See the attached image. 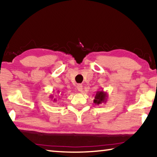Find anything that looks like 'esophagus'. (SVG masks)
Listing matches in <instances>:
<instances>
[{
    "mask_svg": "<svg viewBox=\"0 0 157 157\" xmlns=\"http://www.w3.org/2000/svg\"><path fill=\"white\" fill-rule=\"evenodd\" d=\"M77 89H78V91H79V92L82 91V84H78V86H77Z\"/></svg>",
    "mask_w": 157,
    "mask_h": 157,
    "instance_id": "34e87169",
    "label": "esophagus"
}]
</instances>
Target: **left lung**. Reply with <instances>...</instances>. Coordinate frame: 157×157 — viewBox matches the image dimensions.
Instances as JSON below:
<instances>
[{
    "mask_svg": "<svg viewBox=\"0 0 157 157\" xmlns=\"http://www.w3.org/2000/svg\"><path fill=\"white\" fill-rule=\"evenodd\" d=\"M107 98L108 95L107 92H105L103 90H102V91H98L95 95L94 103L97 105H101L102 103H106L107 101Z\"/></svg>",
    "mask_w": 157,
    "mask_h": 157,
    "instance_id": "obj_1",
    "label": "left lung"
}]
</instances>
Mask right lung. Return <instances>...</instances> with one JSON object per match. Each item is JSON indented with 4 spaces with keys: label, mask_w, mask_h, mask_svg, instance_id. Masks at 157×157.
<instances>
[{
    "label": "right lung",
    "mask_w": 157,
    "mask_h": 157,
    "mask_svg": "<svg viewBox=\"0 0 157 157\" xmlns=\"http://www.w3.org/2000/svg\"><path fill=\"white\" fill-rule=\"evenodd\" d=\"M50 98H51V99H52V98H53V95H50ZM56 101H57V100L55 99V98L54 100H53V102H56Z\"/></svg>",
    "instance_id": "1"
}]
</instances>
